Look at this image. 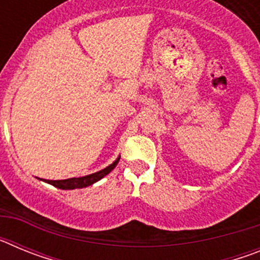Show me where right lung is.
Masks as SVG:
<instances>
[{
    "mask_svg": "<svg viewBox=\"0 0 260 260\" xmlns=\"http://www.w3.org/2000/svg\"><path fill=\"white\" fill-rule=\"evenodd\" d=\"M119 157H121V156H118V157H117V160H114V161L112 162L109 167L104 168V169L96 172V173L88 174V176L78 177V178H75L74 177V178H68V180H57V181L43 180V181L47 183H50V185H53L54 187H58V189H62V190H74V189H82V187H87V186L92 185V183L100 181L103 177H105L107 174H109L110 172L113 171L114 168H116V165L118 164Z\"/></svg>",
    "mask_w": 260,
    "mask_h": 260,
    "instance_id": "obj_1",
    "label": "right lung"
}]
</instances>
